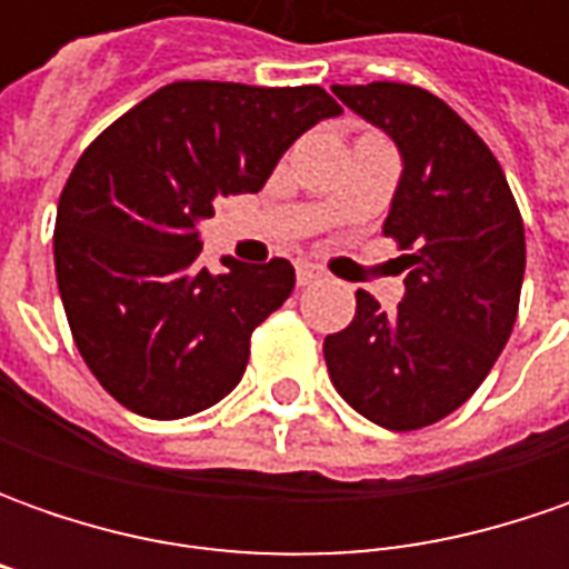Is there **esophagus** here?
I'll return each instance as SVG.
<instances>
[{"label": "esophagus", "mask_w": 569, "mask_h": 569, "mask_svg": "<svg viewBox=\"0 0 569 569\" xmlns=\"http://www.w3.org/2000/svg\"><path fill=\"white\" fill-rule=\"evenodd\" d=\"M319 278H322V269L313 266V262H300V266H297V284H300V288L313 284V281H319Z\"/></svg>", "instance_id": "1"}]
</instances>
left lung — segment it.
I'll use <instances>...</instances> for the list:
<instances>
[{
  "label": "left lung",
  "instance_id": "1",
  "mask_svg": "<svg viewBox=\"0 0 569 569\" xmlns=\"http://www.w3.org/2000/svg\"><path fill=\"white\" fill-rule=\"evenodd\" d=\"M332 91L402 154L382 233L405 250L408 274L396 313L358 291L355 319L326 336L322 355L332 386L367 421L418 430L469 402L513 332L522 214L491 148L437 94L399 81Z\"/></svg>",
  "mask_w": 569,
  "mask_h": 569
}]
</instances>
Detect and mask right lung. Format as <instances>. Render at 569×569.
<instances>
[{"label":"right lung","mask_w":569,"mask_h":569,"mask_svg":"<svg viewBox=\"0 0 569 569\" xmlns=\"http://www.w3.org/2000/svg\"><path fill=\"white\" fill-rule=\"evenodd\" d=\"M341 107L319 84L173 81L84 148L59 196L56 284L78 351L129 411L177 421L221 402L295 266H199L214 199L259 192L278 158Z\"/></svg>","instance_id":"1"}]
</instances>
